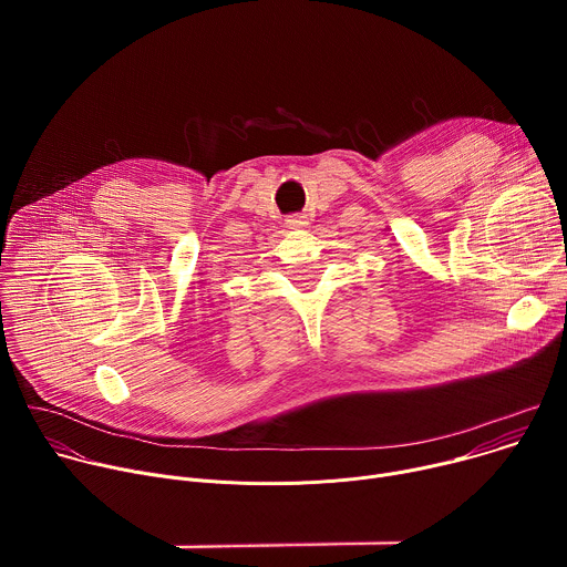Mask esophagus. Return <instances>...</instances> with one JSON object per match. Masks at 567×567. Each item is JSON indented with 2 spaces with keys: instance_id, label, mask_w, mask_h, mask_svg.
<instances>
[{
  "instance_id": "34e87169",
  "label": "esophagus",
  "mask_w": 567,
  "mask_h": 567,
  "mask_svg": "<svg viewBox=\"0 0 567 567\" xmlns=\"http://www.w3.org/2000/svg\"><path fill=\"white\" fill-rule=\"evenodd\" d=\"M285 224H287V228H291V230H305L309 221H307L305 215H289V217L285 219Z\"/></svg>"
}]
</instances>
